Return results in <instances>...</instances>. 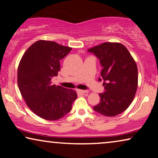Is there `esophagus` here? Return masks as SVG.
Returning a JSON list of instances; mask_svg holds the SVG:
<instances>
[{
	"instance_id": "34e87169",
	"label": "esophagus",
	"mask_w": 158,
	"mask_h": 158,
	"mask_svg": "<svg viewBox=\"0 0 158 158\" xmlns=\"http://www.w3.org/2000/svg\"><path fill=\"white\" fill-rule=\"evenodd\" d=\"M77 91L81 93V94H86V93H88L87 90H77Z\"/></svg>"
}]
</instances>
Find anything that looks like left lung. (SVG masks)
<instances>
[{
	"label": "left lung",
	"mask_w": 158,
	"mask_h": 158,
	"mask_svg": "<svg viewBox=\"0 0 158 158\" xmlns=\"http://www.w3.org/2000/svg\"><path fill=\"white\" fill-rule=\"evenodd\" d=\"M99 60L102 70L98 81H103L104 92L98 105L93 107L97 113L115 116L124 111L135 98L138 83L136 62L126 47L120 43L105 42L88 49Z\"/></svg>",
	"instance_id": "8db88e82"
}]
</instances>
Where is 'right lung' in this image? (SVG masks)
<instances>
[{
  "instance_id": "1",
  "label": "right lung",
  "mask_w": 158,
  "mask_h": 158,
  "mask_svg": "<svg viewBox=\"0 0 158 158\" xmlns=\"http://www.w3.org/2000/svg\"><path fill=\"white\" fill-rule=\"evenodd\" d=\"M72 48L55 42L40 40L30 46L18 68V85L28 107L47 120L55 121L72 109L77 94L72 89L52 84L60 70V60Z\"/></svg>"
}]
</instances>
